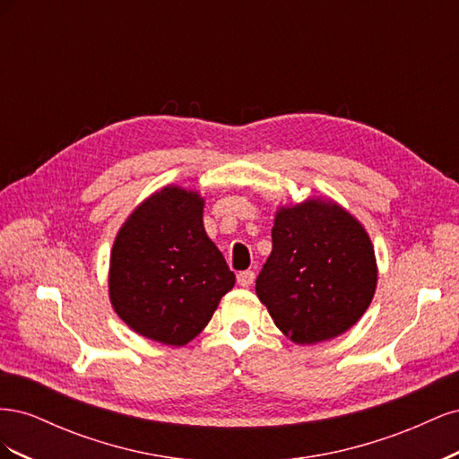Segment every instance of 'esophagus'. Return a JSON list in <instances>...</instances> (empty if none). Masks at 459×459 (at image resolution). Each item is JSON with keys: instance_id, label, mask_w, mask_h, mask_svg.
<instances>
[{"instance_id": "1", "label": "esophagus", "mask_w": 459, "mask_h": 459, "mask_svg": "<svg viewBox=\"0 0 459 459\" xmlns=\"http://www.w3.org/2000/svg\"><path fill=\"white\" fill-rule=\"evenodd\" d=\"M255 272L253 270H245V272H239L238 273V283L241 287H251L255 283Z\"/></svg>"}]
</instances>
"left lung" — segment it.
<instances>
[{
    "mask_svg": "<svg viewBox=\"0 0 459 459\" xmlns=\"http://www.w3.org/2000/svg\"><path fill=\"white\" fill-rule=\"evenodd\" d=\"M377 285L369 235L333 201L280 208L256 295L285 335L316 344L351 329Z\"/></svg>",
    "mask_w": 459,
    "mask_h": 459,
    "instance_id": "left-lung-1",
    "label": "left lung"
}]
</instances>
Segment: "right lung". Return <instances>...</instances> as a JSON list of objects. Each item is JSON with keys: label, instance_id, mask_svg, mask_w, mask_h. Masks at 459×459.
Returning a JSON list of instances; mask_svg holds the SVG:
<instances>
[{"label": "right lung", "instance_id": "right-lung-1", "mask_svg": "<svg viewBox=\"0 0 459 459\" xmlns=\"http://www.w3.org/2000/svg\"><path fill=\"white\" fill-rule=\"evenodd\" d=\"M195 191L164 187L135 208L110 253L108 293L135 333L184 346L211 322L235 275L203 226Z\"/></svg>", "mask_w": 459, "mask_h": 459}]
</instances>
